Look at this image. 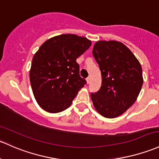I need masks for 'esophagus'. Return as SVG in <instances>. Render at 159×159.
<instances>
[{
  "label": "esophagus",
  "mask_w": 159,
  "mask_h": 159,
  "mask_svg": "<svg viewBox=\"0 0 159 159\" xmlns=\"http://www.w3.org/2000/svg\"><path fill=\"white\" fill-rule=\"evenodd\" d=\"M86 81H87V83H88V84H89V83L91 82V78H86Z\"/></svg>",
  "instance_id": "obj_1"
}]
</instances>
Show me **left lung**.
<instances>
[{"instance_id": "1", "label": "left lung", "mask_w": 159, "mask_h": 159, "mask_svg": "<svg viewBox=\"0 0 159 159\" xmlns=\"http://www.w3.org/2000/svg\"><path fill=\"white\" fill-rule=\"evenodd\" d=\"M92 53L102 77L99 91L91 93L93 106L104 117H116L133 104L141 91V65L120 42H97Z\"/></svg>"}]
</instances>
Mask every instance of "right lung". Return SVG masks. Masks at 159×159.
<instances>
[{
  "label": "right lung",
  "instance_id": "right-lung-1",
  "mask_svg": "<svg viewBox=\"0 0 159 159\" xmlns=\"http://www.w3.org/2000/svg\"><path fill=\"white\" fill-rule=\"evenodd\" d=\"M91 40L63 34L45 42L32 61L30 80L38 104L49 113L63 111L87 81L79 75L77 58L89 49Z\"/></svg>",
  "mask_w": 159,
  "mask_h": 159
}]
</instances>
